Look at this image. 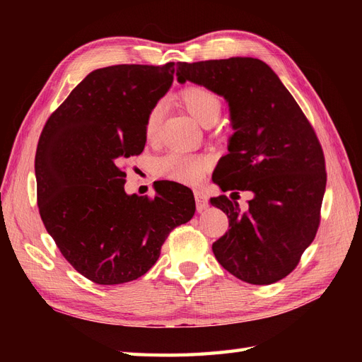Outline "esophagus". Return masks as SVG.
<instances>
[{
	"label": "esophagus",
	"mask_w": 362,
	"mask_h": 362,
	"mask_svg": "<svg viewBox=\"0 0 362 362\" xmlns=\"http://www.w3.org/2000/svg\"><path fill=\"white\" fill-rule=\"evenodd\" d=\"M193 194H194V201H196V210H198L199 213L204 211L205 208L208 206L206 196H205L204 192H201V190H194Z\"/></svg>",
	"instance_id": "esophagus-1"
}]
</instances>
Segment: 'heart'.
<instances>
[{
	"instance_id": "obj_1",
	"label": "heart",
	"mask_w": 362,
	"mask_h": 362,
	"mask_svg": "<svg viewBox=\"0 0 362 362\" xmlns=\"http://www.w3.org/2000/svg\"><path fill=\"white\" fill-rule=\"evenodd\" d=\"M180 100L189 113L198 119L202 125H213L221 117L222 101L213 90L202 86H189L181 90ZM163 104L156 103L149 108L145 119V136L148 140H154L161 127ZM210 158L204 156L184 154L180 151H172L169 154L156 161L158 175L178 182H198L205 172L210 169Z\"/></svg>"
}]
</instances>
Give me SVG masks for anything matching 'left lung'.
<instances>
[{"mask_svg": "<svg viewBox=\"0 0 362 362\" xmlns=\"http://www.w3.org/2000/svg\"><path fill=\"white\" fill-rule=\"evenodd\" d=\"M177 76L228 101L235 133L213 181L231 196L254 193L245 211L225 194L210 199L229 218V229L213 243L214 257L254 286L286 278L320 225L326 170L314 128L278 75L258 59L180 62Z\"/></svg>", "mask_w": 362, "mask_h": 362, "instance_id": "1", "label": "left lung"}]
</instances>
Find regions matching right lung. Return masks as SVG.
Returning a JSON list of instances; mask_svg holds the SVG:
<instances>
[{"mask_svg": "<svg viewBox=\"0 0 362 362\" xmlns=\"http://www.w3.org/2000/svg\"><path fill=\"white\" fill-rule=\"evenodd\" d=\"M175 63L116 64L90 72L42 129L37 206L62 255L101 286L140 278L196 205L189 187L158 181L156 196L127 194L125 158L146 144L145 119L173 81Z\"/></svg>", "mask_w": 362, "mask_h": 362, "instance_id": "obj_1", "label": "right lung"}]
</instances>
